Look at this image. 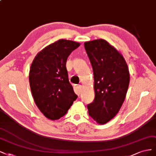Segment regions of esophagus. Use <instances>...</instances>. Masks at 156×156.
I'll return each instance as SVG.
<instances>
[{
  "mask_svg": "<svg viewBox=\"0 0 156 156\" xmlns=\"http://www.w3.org/2000/svg\"><path fill=\"white\" fill-rule=\"evenodd\" d=\"M74 92L76 94L80 95L82 91V86L80 85H75L74 86Z\"/></svg>",
  "mask_w": 156,
  "mask_h": 156,
  "instance_id": "obj_1",
  "label": "esophagus"
}]
</instances>
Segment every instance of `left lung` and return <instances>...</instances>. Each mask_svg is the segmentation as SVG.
I'll return each mask as SVG.
<instances>
[{
    "instance_id": "8db88e82",
    "label": "left lung",
    "mask_w": 156,
    "mask_h": 156,
    "mask_svg": "<svg viewBox=\"0 0 156 156\" xmlns=\"http://www.w3.org/2000/svg\"><path fill=\"white\" fill-rule=\"evenodd\" d=\"M94 74L95 97L87 105L89 115L98 124L108 122L121 108L129 83L123 56L104 39L84 43Z\"/></svg>"
}]
</instances>
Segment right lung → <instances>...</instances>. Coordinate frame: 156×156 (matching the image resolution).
<instances>
[{"mask_svg":"<svg viewBox=\"0 0 156 156\" xmlns=\"http://www.w3.org/2000/svg\"><path fill=\"white\" fill-rule=\"evenodd\" d=\"M79 46L78 43L59 39L39 52L32 63L29 81L34 100L51 120L64 116L78 97L69 81L66 62Z\"/></svg>","mask_w":156,"mask_h":156,"instance_id":"obj_1","label":"right lung"}]
</instances>
